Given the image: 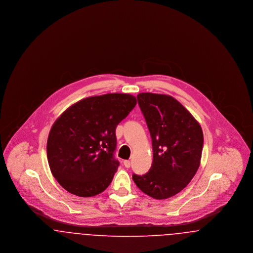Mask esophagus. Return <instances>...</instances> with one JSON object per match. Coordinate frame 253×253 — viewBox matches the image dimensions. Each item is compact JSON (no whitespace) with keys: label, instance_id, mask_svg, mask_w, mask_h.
I'll list each match as a JSON object with an SVG mask.
<instances>
[{"label":"esophagus","instance_id":"obj_1","mask_svg":"<svg viewBox=\"0 0 253 253\" xmlns=\"http://www.w3.org/2000/svg\"><path fill=\"white\" fill-rule=\"evenodd\" d=\"M123 164H124V166H125L126 168H130V167H131V161H130V160H124Z\"/></svg>","mask_w":253,"mask_h":253}]
</instances>
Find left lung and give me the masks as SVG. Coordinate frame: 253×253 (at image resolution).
<instances>
[{
    "label": "left lung",
    "mask_w": 253,
    "mask_h": 253,
    "mask_svg": "<svg viewBox=\"0 0 253 253\" xmlns=\"http://www.w3.org/2000/svg\"><path fill=\"white\" fill-rule=\"evenodd\" d=\"M151 133L154 160L143 175L132 180L147 195L167 199L181 192L200 165L204 136L200 124L174 97L153 93L137 95Z\"/></svg>",
    "instance_id": "left-lung-1"
}]
</instances>
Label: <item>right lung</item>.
<instances>
[{
  "label": "right lung",
  "mask_w": 253,
  "mask_h": 253,
  "mask_svg": "<svg viewBox=\"0 0 253 253\" xmlns=\"http://www.w3.org/2000/svg\"><path fill=\"white\" fill-rule=\"evenodd\" d=\"M136 105L135 96L113 93L86 97L64 111L49 132L46 151L53 176L80 197L102 193L120 166L116 128Z\"/></svg>",
  "instance_id": "1"
}]
</instances>
